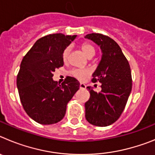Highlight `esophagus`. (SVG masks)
Masks as SVG:
<instances>
[{"mask_svg": "<svg viewBox=\"0 0 155 155\" xmlns=\"http://www.w3.org/2000/svg\"><path fill=\"white\" fill-rule=\"evenodd\" d=\"M80 88H81V89H85L86 85L84 84H83V83H81V84H80Z\"/></svg>", "mask_w": 155, "mask_h": 155, "instance_id": "esophagus-1", "label": "esophagus"}]
</instances>
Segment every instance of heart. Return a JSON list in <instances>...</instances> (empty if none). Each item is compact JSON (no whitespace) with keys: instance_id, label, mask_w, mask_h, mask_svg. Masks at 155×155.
<instances>
[{"instance_id":"heart-1","label":"heart","mask_w":155,"mask_h":155,"mask_svg":"<svg viewBox=\"0 0 155 155\" xmlns=\"http://www.w3.org/2000/svg\"><path fill=\"white\" fill-rule=\"evenodd\" d=\"M81 47L82 51L84 52V54L88 57H91V56L93 57L94 53H95V49H94V46L90 44V43H87V42L83 43ZM69 53L70 47H66L62 53V59L64 62L68 61ZM71 76H73L74 78H75L78 80L83 81L87 78V77L89 76L90 71L87 69H73L71 71Z\"/></svg>"}]
</instances>
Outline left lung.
<instances>
[{"label": "left lung", "instance_id": "obj_1", "mask_svg": "<svg viewBox=\"0 0 155 155\" xmlns=\"http://www.w3.org/2000/svg\"><path fill=\"white\" fill-rule=\"evenodd\" d=\"M100 46L102 60L93 74L91 81L100 82L102 90L87 87L90 98L85 102V118L97 127H107L118 120L124 112L132 89V76L127 59L113 39L100 33L85 35Z\"/></svg>", "mask_w": 155, "mask_h": 155}]
</instances>
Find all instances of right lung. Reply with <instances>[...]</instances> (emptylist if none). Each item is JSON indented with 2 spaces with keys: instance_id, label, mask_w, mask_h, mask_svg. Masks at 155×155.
Wrapping results in <instances>:
<instances>
[{
  "instance_id": "1",
  "label": "right lung",
  "mask_w": 155,
  "mask_h": 155,
  "mask_svg": "<svg viewBox=\"0 0 155 155\" xmlns=\"http://www.w3.org/2000/svg\"><path fill=\"white\" fill-rule=\"evenodd\" d=\"M77 35L50 34L39 39L21 61L17 87L23 109L36 123L57 124L65 116L67 105L80 87L72 77L62 84L53 80L55 69L64 66L62 53Z\"/></svg>"
}]
</instances>
